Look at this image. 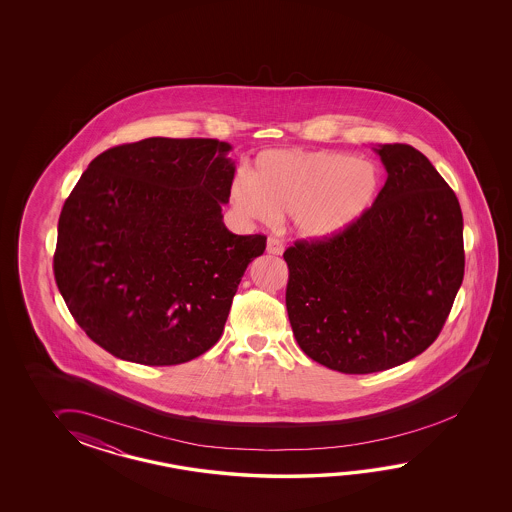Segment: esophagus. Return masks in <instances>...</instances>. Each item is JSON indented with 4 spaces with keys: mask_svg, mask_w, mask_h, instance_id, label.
Wrapping results in <instances>:
<instances>
[{
    "mask_svg": "<svg viewBox=\"0 0 512 512\" xmlns=\"http://www.w3.org/2000/svg\"><path fill=\"white\" fill-rule=\"evenodd\" d=\"M267 252H269V254H276V256L282 254L283 241L278 240V238H269V240H267Z\"/></svg>",
    "mask_w": 512,
    "mask_h": 512,
    "instance_id": "34e87169",
    "label": "esophagus"
}]
</instances>
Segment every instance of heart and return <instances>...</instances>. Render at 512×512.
<instances>
[{"instance_id":"1","label":"heart","mask_w":512,"mask_h":512,"mask_svg":"<svg viewBox=\"0 0 512 512\" xmlns=\"http://www.w3.org/2000/svg\"><path fill=\"white\" fill-rule=\"evenodd\" d=\"M381 172L368 159L344 153L269 150L249 175H236L230 197L247 218L269 223L293 216L304 240L333 238L353 227L375 203Z\"/></svg>"}]
</instances>
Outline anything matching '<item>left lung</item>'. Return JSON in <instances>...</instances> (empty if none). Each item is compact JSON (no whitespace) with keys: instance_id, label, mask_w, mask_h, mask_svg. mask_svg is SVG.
Returning <instances> with one entry per match:
<instances>
[{"instance_id":"1","label":"left lung","mask_w":512,"mask_h":512,"mask_svg":"<svg viewBox=\"0 0 512 512\" xmlns=\"http://www.w3.org/2000/svg\"><path fill=\"white\" fill-rule=\"evenodd\" d=\"M375 152L388 177L370 210L342 234L294 241L283 252L298 346L349 375L421 355L445 326L465 274L454 190L410 144Z\"/></svg>"}]
</instances>
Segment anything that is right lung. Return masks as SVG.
<instances>
[{
	"mask_svg": "<svg viewBox=\"0 0 512 512\" xmlns=\"http://www.w3.org/2000/svg\"><path fill=\"white\" fill-rule=\"evenodd\" d=\"M229 142L120 144L95 157L58 219L56 285L100 348L146 366L196 359L218 342L263 234L221 214L236 166Z\"/></svg>",
	"mask_w": 512,
	"mask_h": 512,
	"instance_id": "add662e5",
	"label": "right lung"
}]
</instances>
